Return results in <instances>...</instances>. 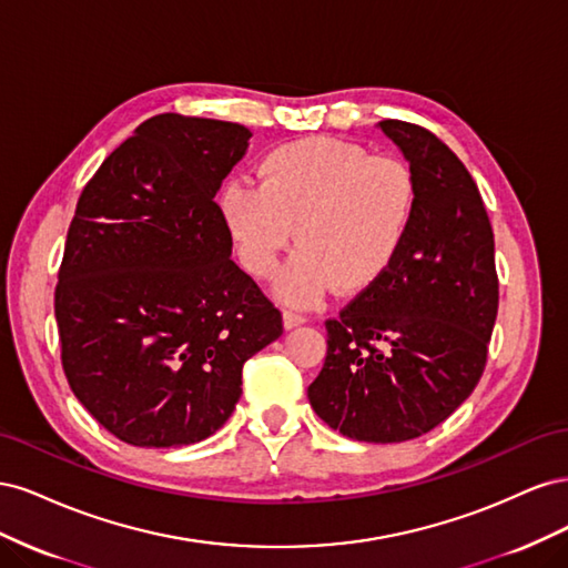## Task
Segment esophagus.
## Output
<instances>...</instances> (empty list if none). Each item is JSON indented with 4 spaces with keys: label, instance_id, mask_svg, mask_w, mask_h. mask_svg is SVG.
Segmentation results:
<instances>
[{
    "label": "esophagus",
    "instance_id": "34e87169",
    "mask_svg": "<svg viewBox=\"0 0 568 568\" xmlns=\"http://www.w3.org/2000/svg\"><path fill=\"white\" fill-rule=\"evenodd\" d=\"M282 320H284V329H294V326H301V324H305V315H301V313H294V311H284V315H282Z\"/></svg>",
    "mask_w": 568,
    "mask_h": 568
}]
</instances>
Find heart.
<instances>
[{"instance_id": "1", "label": "heart", "mask_w": 568, "mask_h": 568, "mask_svg": "<svg viewBox=\"0 0 568 568\" xmlns=\"http://www.w3.org/2000/svg\"><path fill=\"white\" fill-rule=\"evenodd\" d=\"M220 211L244 267L270 280L294 230L301 248L277 280V296L315 305L336 286L357 294L379 282L400 255L417 213V180L393 156L353 142L307 136L270 151L261 186L230 180Z\"/></svg>"}]
</instances>
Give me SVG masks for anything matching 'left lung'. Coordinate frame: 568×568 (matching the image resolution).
Masks as SVG:
<instances>
[{
	"mask_svg": "<svg viewBox=\"0 0 568 568\" xmlns=\"http://www.w3.org/2000/svg\"><path fill=\"white\" fill-rule=\"evenodd\" d=\"M417 180L405 246L379 282L326 320V357L307 386L317 417L343 436L400 443L428 434L486 369L500 284L484 199L448 144L382 120Z\"/></svg>",
	"mask_w": 568,
	"mask_h": 568,
	"instance_id": "1",
	"label": "left lung"
}]
</instances>
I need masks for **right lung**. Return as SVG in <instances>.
Masks as SVG:
<instances>
[{
  "label": "right lung",
  "mask_w": 568,
  "mask_h": 568,
  "mask_svg": "<svg viewBox=\"0 0 568 568\" xmlns=\"http://www.w3.org/2000/svg\"><path fill=\"white\" fill-rule=\"evenodd\" d=\"M248 136L225 120L153 115L78 199L54 291L61 365L84 409L136 448L213 436L246 359L284 332L230 257L215 203Z\"/></svg>",
  "instance_id": "add662e5"
}]
</instances>
